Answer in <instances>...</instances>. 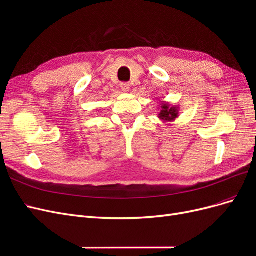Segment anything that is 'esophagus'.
<instances>
[{"mask_svg": "<svg viewBox=\"0 0 256 256\" xmlns=\"http://www.w3.org/2000/svg\"><path fill=\"white\" fill-rule=\"evenodd\" d=\"M120 88L124 92H128L130 90V84L128 83H122L120 84Z\"/></svg>", "mask_w": 256, "mask_h": 256, "instance_id": "34e87169", "label": "esophagus"}]
</instances>
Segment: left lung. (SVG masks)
Listing matches in <instances>:
<instances>
[{"mask_svg": "<svg viewBox=\"0 0 256 256\" xmlns=\"http://www.w3.org/2000/svg\"><path fill=\"white\" fill-rule=\"evenodd\" d=\"M160 113L158 114V118L164 122H173L180 116V106H172L171 104L166 102H160Z\"/></svg>", "mask_w": 256, "mask_h": 256, "instance_id": "1", "label": "left lung"}]
</instances>
